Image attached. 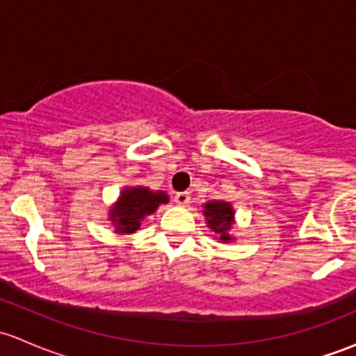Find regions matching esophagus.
Wrapping results in <instances>:
<instances>
[{
    "instance_id": "esophagus-1",
    "label": "esophagus",
    "mask_w": 356,
    "mask_h": 356,
    "mask_svg": "<svg viewBox=\"0 0 356 356\" xmlns=\"http://www.w3.org/2000/svg\"><path fill=\"white\" fill-rule=\"evenodd\" d=\"M189 200H191L189 193H175L174 196V201L179 204V207H186V204L189 203Z\"/></svg>"
}]
</instances>
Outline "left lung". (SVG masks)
Wrapping results in <instances>:
<instances>
[{
	"instance_id": "8db88e82",
	"label": "left lung",
	"mask_w": 356,
	"mask_h": 356,
	"mask_svg": "<svg viewBox=\"0 0 356 356\" xmlns=\"http://www.w3.org/2000/svg\"><path fill=\"white\" fill-rule=\"evenodd\" d=\"M203 217L207 227L215 234L220 243H232L234 236L231 234L232 225L236 224V211L231 201L210 200L203 204Z\"/></svg>"
}]
</instances>
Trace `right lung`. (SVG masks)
Masks as SVG:
<instances>
[{
  "mask_svg": "<svg viewBox=\"0 0 356 356\" xmlns=\"http://www.w3.org/2000/svg\"><path fill=\"white\" fill-rule=\"evenodd\" d=\"M167 203L168 195L165 191H153L146 186H125L110 207L108 220L117 234H134L148 215Z\"/></svg>",
  "mask_w": 356,
  "mask_h": 356,
  "instance_id": "obj_1",
  "label": "right lung"
}]
</instances>
